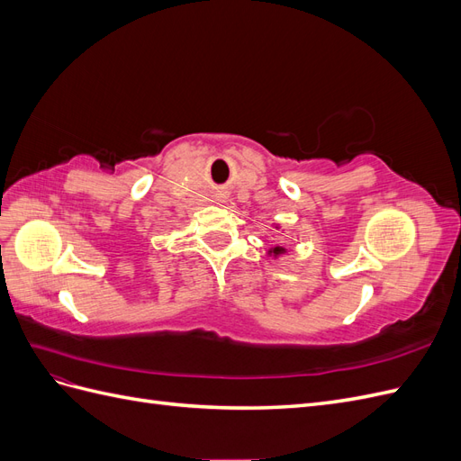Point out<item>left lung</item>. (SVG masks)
<instances>
[{
  "label": "left lung",
  "mask_w": 461,
  "mask_h": 461,
  "mask_svg": "<svg viewBox=\"0 0 461 461\" xmlns=\"http://www.w3.org/2000/svg\"><path fill=\"white\" fill-rule=\"evenodd\" d=\"M283 252H285V248H278V246H276V248L273 249V254H275V256H278V254H283Z\"/></svg>",
  "instance_id": "left-lung-1"
}]
</instances>
